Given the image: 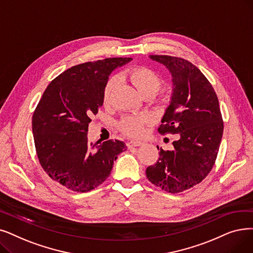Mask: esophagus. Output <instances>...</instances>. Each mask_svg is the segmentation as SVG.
Returning <instances> with one entry per match:
<instances>
[{"mask_svg": "<svg viewBox=\"0 0 253 253\" xmlns=\"http://www.w3.org/2000/svg\"><path fill=\"white\" fill-rule=\"evenodd\" d=\"M142 145H144V142L138 141V140H131V141L127 142V147L129 149L134 148V147H139V146H142Z\"/></svg>", "mask_w": 253, "mask_h": 253, "instance_id": "34e87169", "label": "esophagus"}]
</instances>
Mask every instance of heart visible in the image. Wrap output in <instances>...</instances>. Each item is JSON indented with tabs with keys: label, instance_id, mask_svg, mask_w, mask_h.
Segmentation results:
<instances>
[{
	"label": "heart",
	"instance_id": "b5f03b06",
	"mask_svg": "<svg viewBox=\"0 0 253 253\" xmlns=\"http://www.w3.org/2000/svg\"><path fill=\"white\" fill-rule=\"evenodd\" d=\"M129 81L132 83L135 89L142 96L155 94L161 86L162 81L160 76L153 70L146 67H136L127 72ZM119 83L117 75L111 76L103 89V102L108 104L112 101V96L115 87ZM149 119L145 116H127L120 121L119 128L129 136H139L144 132V127Z\"/></svg>",
	"mask_w": 253,
	"mask_h": 253
}]
</instances>
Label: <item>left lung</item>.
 <instances>
[{"label": "left lung", "mask_w": 253, "mask_h": 253, "mask_svg": "<svg viewBox=\"0 0 253 253\" xmlns=\"http://www.w3.org/2000/svg\"><path fill=\"white\" fill-rule=\"evenodd\" d=\"M149 58L166 66L172 83L158 131L178 134L179 139L172 142L173 150L160 149L159 160L146 173L154 185L178 193L201 183L214 166L223 133L220 107L212 84L193 64L170 56Z\"/></svg>", "instance_id": "1"}]
</instances>
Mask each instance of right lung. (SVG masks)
Returning <instances> with one entry per match:
<instances>
[{
  "label": "right lung",
  "instance_id": "right-lung-1",
  "mask_svg": "<svg viewBox=\"0 0 253 253\" xmlns=\"http://www.w3.org/2000/svg\"><path fill=\"white\" fill-rule=\"evenodd\" d=\"M131 58H108L66 70L46 87L32 129L37 156L49 177L66 188L87 192L108 178L124 141L87 140V127L103 104V89L115 69Z\"/></svg>",
  "mask_w": 253,
  "mask_h": 253
}]
</instances>
